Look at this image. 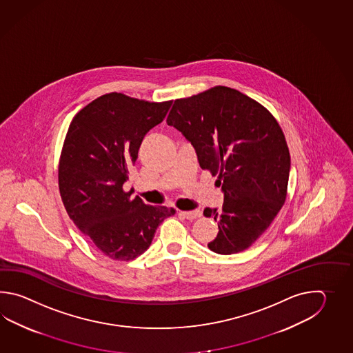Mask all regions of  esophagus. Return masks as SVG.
Listing matches in <instances>:
<instances>
[{"label": "esophagus", "instance_id": "1", "mask_svg": "<svg viewBox=\"0 0 353 353\" xmlns=\"http://www.w3.org/2000/svg\"><path fill=\"white\" fill-rule=\"evenodd\" d=\"M180 217L187 218V219H195V218L201 217L202 216V212L199 210H190V212H184V210H180Z\"/></svg>", "mask_w": 353, "mask_h": 353}]
</instances>
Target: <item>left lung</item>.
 Instances as JSON below:
<instances>
[{"label": "left lung", "mask_w": 353, "mask_h": 353, "mask_svg": "<svg viewBox=\"0 0 353 353\" xmlns=\"http://www.w3.org/2000/svg\"><path fill=\"white\" fill-rule=\"evenodd\" d=\"M166 123L193 145L225 194L219 210L203 212L219 228L208 248L219 255L245 251L285 203L290 154L278 121L255 99L217 85L175 99Z\"/></svg>", "instance_id": "left-lung-1"}]
</instances>
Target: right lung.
I'll return each mask as SVG.
<instances>
[{
	"label": "right lung",
	"mask_w": 353,
	"mask_h": 353,
	"mask_svg": "<svg viewBox=\"0 0 353 353\" xmlns=\"http://www.w3.org/2000/svg\"><path fill=\"white\" fill-rule=\"evenodd\" d=\"M170 105L112 92L82 108L68 128L58 169L61 201L74 225L112 260L143 254L159 225L175 214L123 190L143 137Z\"/></svg>",
	"instance_id": "1"
}]
</instances>
